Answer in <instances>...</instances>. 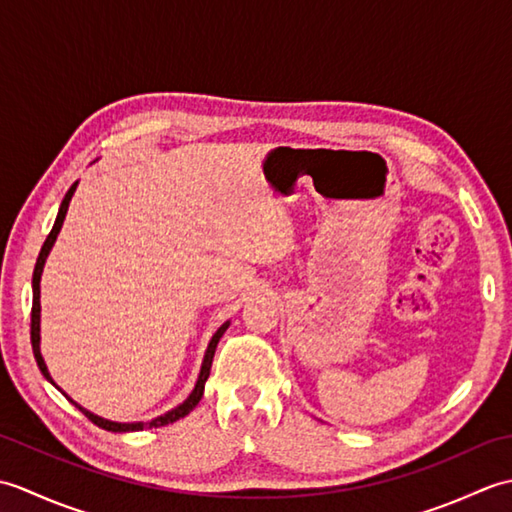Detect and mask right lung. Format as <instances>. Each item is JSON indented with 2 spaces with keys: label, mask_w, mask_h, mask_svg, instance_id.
<instances>
[{
  "label": "right lung",
  "mask_w": 512,
  "mask_h": 512,
  "mask_svg": "<svg viewBox=\"0 0 512 512\" xmlns=\"http://www.w3.org/2000/svg\"><path fill=\"white\" fill-rule=\"evenodd\" d=\"M76 184H79V182H74L72 187L68 189V193H65V198H63V202H61V209H59V213H57V220H54L52 231H50V235L46 237V242H43V246H41V253H39V257H37V264H35V273H32L30 341H32V352H35V361H37V365H39V369H41V374L46 376L52 385H54V380H52V376H50V372H48L46 363H43V356H41V350H39V317H41V303H39V292H41V290H39V281H41L43 264H46L48 253L52 250L54 242H57V235H59L61 226H63L65 213H68V206H70V200H72V195H74V191H76ZM228 325H231V321H226L224 325H220V328H217V332L213 334V339H211L209 347H206V354H204V361H202V369H200L198 383H195V387H193V391L189 394V398L184 400L182 405H178L176 409L167 411L165 416H158V418H154L151 422H112V420H105V418H101V416H96V413H92V411H88V409H83L81 405H76V402H74L68 394H65V391H61V394H63L65 398H68L76 409L83 411L85 418H90V420L96 424V427H101V429H105V431L125 433V431H143V429H151V427H165V424H171V422H176V420L187 416V413H191V411L195 409V405H198V402H200V398H202V394H204V383H206V378H209V374H211V363H213V356H215V347H217V343H220L222 334L228 330ZM54 387H57V385H54ZM57 389H59V387H57Z\"/></svg>",
  "instance_id": "1"
}]
</instances>
